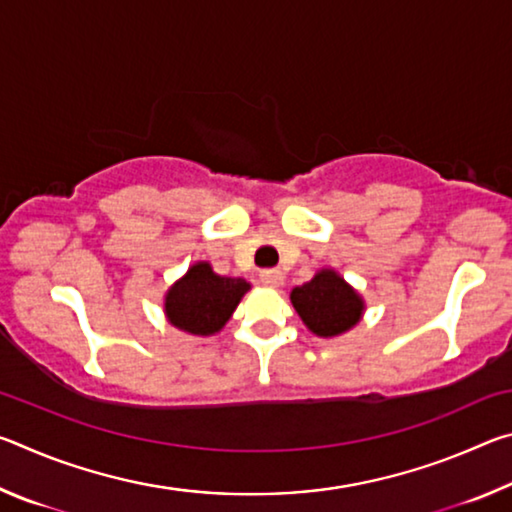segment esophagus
<instances>
[{
  "mask_svg": "<svg viewBox=\"0 0 512 512\" xmlns=\"http://www.w3.org/2000/svg\"><path fill=\"white\" fill-rule=\"evenodd\" d=\"M259 280H262V284H266V287L277 289L284 284V273L277 271V268H266V271L259 273Z\"/></svg>",
  "mask_w": 512,
  "mask_h": 512,
  "instance_id": "1",
  "label": "esophagus"
}]
</instances>
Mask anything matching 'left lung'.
Returning <instances> with one entry per match:
<instances>
[{
  "instance_id": "8db88e82",
  "label": "left lung",
  "mask_w": 512,
  "mask_h": 512,
  "mask_svg": "<svg viewBox=\"0 0 512 512\" xmlns=\"http://www.w3.org/2000/svg\"><path fill=\"white\" fill-rule=\"evenodd\" d=\"M291 305L320 339H334L357 327L366 311L361 293L334 268H320L309 282L291 289Z\"/></svg>"
}]
</instances>
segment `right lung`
Wrapping results in <instances>:
<instances>
[{"mask_svg":"<svg viewBox=\"0 0 512 512\" xmlns=\"http://www.w3.org/2000/svg\"><path fill=\"white\" fill-rule=\"evenodd\" d=\"M248 291L250 282L244 277H225L214 273L210 262H194L164 293V316L180 332L214 336Z\"/></svg>","mask_w":512,"mask_h":512,"instance_id":"add662e5","label":"right lung"}]
</instances>
